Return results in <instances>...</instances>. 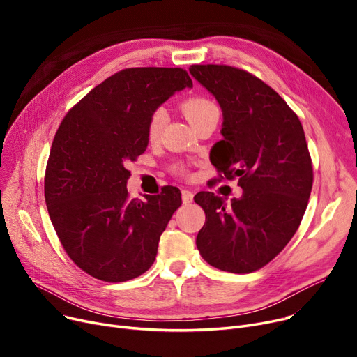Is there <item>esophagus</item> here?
I'll return each mask as SVG.
<instances>
[{
    "label": "esophagus",
    "mask_w": 357,
    "mask_h": 357,
    "mask_svg": "<svg viewBox=\"0 0 357 357\" xmlns=\"http://www.w3.org/2000/svg\"><path fill=\"white\" fill-rule=\"evenodd\" d=\"M194 199V194L190 190H182V201L183 204H191Z\"/></svg>",
    "instance_id": "1"
}]
</instances>
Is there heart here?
<instances>
[{"instance_id":"heart-1","label":"heart","mask_w":357,"mask_h":357,"mask_svg":"<svg viewBox=\"0 0 357 357\" xmlns=\"http://www.w3.org/2000/svg\"><path fill=\"white\" fill-rule=\"evenodd\" d=\"M217 109L215 104L205 97H191L182 102V111L190 120V123L195 127L201 120L207 117L211 111ZM167 111L165 107H158L152 116H150L149 126H147V137L150 140H156L160 135V131L166 123ZM175 172L183 175L185 167L183 166H175Z\"/></svg>"}]
</instances>
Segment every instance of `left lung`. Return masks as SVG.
Instances as JSON below:
<instances>
[{"label":"left lung","instance_id":"left-lung-1","mask_svg":"<svg viewBox=\"0 0 357 357\" xmlns=\"http://www.w3.org/2000/svg\"><path fill=\"white\" fill-rule=\"evenodd\" d=\"M190 72L222 111L211 163L243 190L229 207L213 192L195 195L205 211L197 248L217 269L250 273L282 252L307 210L312 163L304 128L282 97L246 70L192 65Z\"/></svg>","mask_w":357,"mask_h":357}]
</instances>
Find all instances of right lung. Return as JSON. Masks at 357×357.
<instances>
[{
  "label": "right lung",
  "instance_id": "right-lung-1",
  "mask_svg": "<svg viewBox=\"0 0 357 357\" xmlns=\"http://www.w3.org/2000/svg\"><path fill=\"white\" fill-rule=\"evenodd\" d=\"M192 88L181 68H128L91 89L61 123L52 143L45 199L68 256L88 275L124 282L153 265L160 234L181 192L130 199L127 165L149 143L152 112Z\"/></svg>",
  "mask_w": 357,
  "mask_h": 357
}]
</instances>
